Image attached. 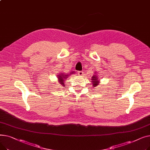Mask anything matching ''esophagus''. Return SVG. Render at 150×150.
<instances>
[{
	"instance_id": "esophagus-1",
	"label": "esophagus",
	"mask_w": 150,
	"mask_h": 150,
	"mask_svg": "<svg viewBox=\"0 0 150 150\" xmlns=\"http://www.w3.org/2000/svg\"><path fill=\"white\" fill-rule=\"evenodd\" d=\"M78 75H80V76H83V74H84V72H83V71H78Z\"/></svg>"
}]
</instances>
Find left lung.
Returning a JSON list of instances; mask_svg holds the SVG:
<instances>
[{"mask_svg": "<svg viewBox=\"0 0 150 150\" xmlns=\"http://www.w3.org/2000/svg\"><path fill=\"white\" fill-rule=\"evenodd\" d=\"M94 74H95L93 75V76H92L91 81L92 82V84L93 86L92 88L96 87V86H97L99 84V83H100V80H99V76L97 74V72H96Z\"/></svg>", "mask_w": 150, "mask_h": 150, "instance_id": "8db88e82", "label": "left lung"}]
</instances>
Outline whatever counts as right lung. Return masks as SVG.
<instances>
[{
    "instance_id": "1",
    "label": "right lung",
    "mask_w": 150,
    "mask_h": 150,
    "mask_svg": "<svg viewBox=\"0 0 150 150\" xmlns=\"http://www.w3.org/2000/svg\"><path fill=\"white\" fill-rule=\"evenodd\" d=\"M75 72H70L69 74H64V73H59V74H58L57 76L58 77V81L59 84H61L59 86H61V87L66 88V86L65 84L66 80H67V78H68V77L70 75L75 74Z\"/></svg>"
}]
</instances>
